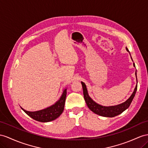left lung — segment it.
<instances>
[{
    "label": "left lung",
    "mask_w": 148,
    "mask_h": 148,
    "mask_svg": "<svg viewBox=\"0 0 148 148\" xmlns=\"http://www.w3.org/2000/svg\"><path fill=\"white\" fill-rule=\"evenodd\" d=\"M126 50L130 52L127 47H126ZM133 65L135 67L134 63H133ZM136 78H137L136 71ZM137 83H138V80H137ZM81 84H82V89H83V94H84V99L89 109H90V110H91L93 112L97 114L98 115L104 116V117H114L120 114L121 113H122L124 111H125L126 109L129 108V106H130L131 102L135 96V94L136 92V90H137V88H138V86L136 85L134 92H132V95L126 102H124V103L119 105L114 106L106 107V106H101L95 103V102H94L88 95V90H87L86 84L82 82H81Z\"/></svg>",
    "instance_id": "8db88e82"
}]
</instances>
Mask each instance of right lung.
<instances>
[{"instance_id":"add662e5","label":"right lung","mask_w":148,"mask_h":148,"mask_svg":"<svg viewBox=\"0 0 148 148\" xmlns=\"http://www.w3.org/2000/svg\"><path fill=\"white\" fill-rule=\"evenodd\" d=\"M66 94L67 89H66L65 90H64V92L59 101H57L54 105L46 109H42V110L35 112H30L24 110L22 108L21 109L28 116L32 117L34 119L42 123L49 122V121H53L58 118L63 112L64 104H65L66 101Z\"/></svg>"}]
</instances>
